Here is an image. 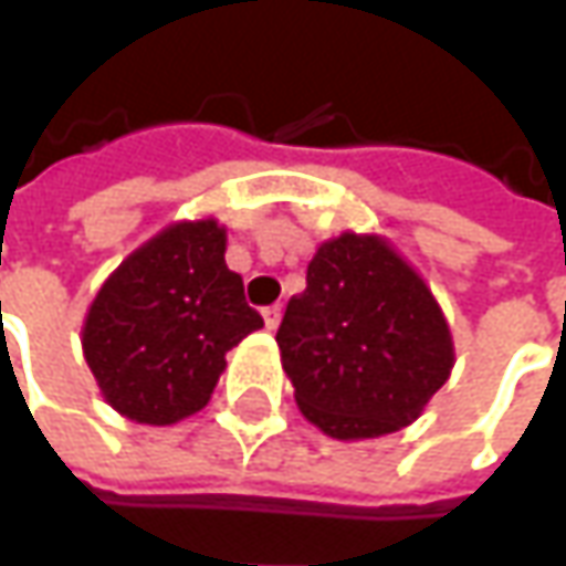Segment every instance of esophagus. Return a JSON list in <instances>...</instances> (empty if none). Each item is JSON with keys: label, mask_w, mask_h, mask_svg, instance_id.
I'll return each mask as SVG.
<instances>
[{"label": "esophagus", "mask_w": 566, "mask_h": 566, "mask_svg": "<svg viewBox=\"0 0 566 566\" xmlns=\"http://www.w3.org/2000/svg\"><path fill=\"white\" fill-rule=\"evenodd\" d=\"M263 322L269 332H275V328H279V322H282V306H265Z\"/></svg>", "instance_id": "obj_1"}]
</instances>
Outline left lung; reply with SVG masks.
Wrapping results in <instances>:
<instances>
[{
	"label": "left lung",
	"mask_w": 566,
	"mask_h": 566,
	"mask_svg": "<svg viewBox=\"0 0 566 566\" xmlns=\"http://www.w3.org/2000/svg\"><path fill=\"white\" fill-rule=\"evenodd\" d=\"M275 342L301 413L338 441L417 422L454 369L432 287L381 234L342 231L316 247Z\"/></svg>",
	"instance_id": "obj_1"
}]
</instances>
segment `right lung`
Here are the masks:
<instances>
[{
    "mask_svg": "<svg viewBox=\"0 0 566 566\" xmlns=\"http://www.w3.org/2000/svg\"><path fill=\"white\" fill-rule=\"evenodd\" d=\"M224 224H166L127 253L87 306L81 347L115 413L171 426L203 410L224 354L263 328L244 282L224 265Z\"/></svg>",
    "mask_w": 566,
    "mask_h": 566,
    "instance_id": "right-lung-1",
    "label": "right lung"
}]
</instances>
